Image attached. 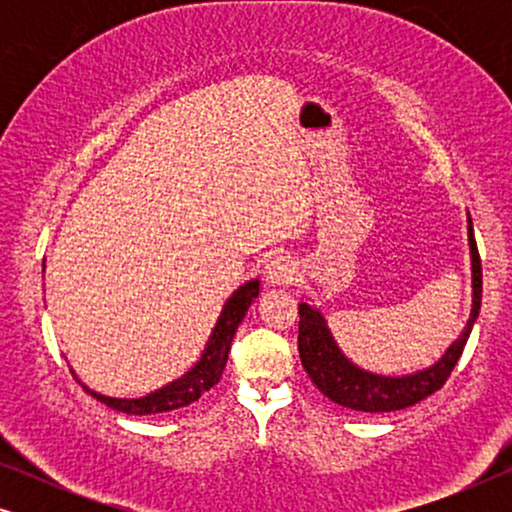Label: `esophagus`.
I'll return each mask as SVG.
<instances>
[{
  "instance_id": "esophagus-1",
  "label": "esophagus",
  "mask_w": 512,
  "mask_h": 512,
  "mask_svg": "<svg viewBox=\"0 0 512 512\" xmlns=\"http://www.w3.org/2000/svg\"><path fill=\"white\" fill-rule=\"evenodd\" d=\"M263 277L265 282L270 286H284V284H291L293 277H296V263H293L291 256H272L268 263H265V270H263Z\"/></svg>"
}]
</instances>
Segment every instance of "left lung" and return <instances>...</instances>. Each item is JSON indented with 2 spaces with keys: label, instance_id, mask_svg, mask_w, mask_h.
Returning a JSON list of instances; mask_svg holds the SVG:
<instances>
[{
  "label": "left lung",
  "instance_id": "8db88e82",
  "mask_svg": "<svg viewBox=\"0 0 512 512\" xmlns=\"http://www.w3.org/2000/svg\"><path fill=\"white\" fill-rule=\"evenodd\" d=\"M468 249H471V314L464 331L436 363L408 375H382L373 370L361 368L342 352L338 340L333 338L324 312L312 303L298 305V352L303 368L310 375L321 394L331 398L342 408L359 412H394L410 408L433 391L443 387L452 368L457 366L461 352H464L468 335L473 331L475 319L480 314L482 303V265L478 244L473 237V221L468 214Z\"/></svg>",
  "mask_w": 512,
  "mask_h": 512
}]
</instances>
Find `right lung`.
Wrapping results in <instances>:
<instances>
[{
  "instance_id": "1",
  "label": "right lung",
  "mask_w": 512,
  "mask_h": 512,
  "mask_svg": "<svg viewBox=\"0 0 512 512\" xmlns=\"http://www.w3.org/2000/svg\"><path fill=\"white\" fill-rule=\"evenodd\" d=\"M254 298H258V279H249V282L237 286V289L230 293L226 303H223V310L219 314V319H216L212 335H209L200 359L195 361L184 375L167 382L165 387L151 391V394L139 398L104 396L100 391L86 387V384L79 380V375L74 373V368L72 375L86 387V391H90V394L97 398V401L109 405L111 410L125 412V415H156V412L186 408V405L198 401L205 391L212 389L214 384L221 380L237 326L242 324L244 314H247L251 303H254Z\"/></svg>"
}]
</instances>
